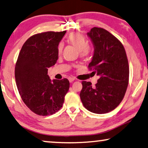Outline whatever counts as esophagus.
Returning <instances> with one entry per match:
<instances>
[{
  "instance_id": "obj_1",
  "label": "esophagus",
  "mask_w": 148,
  "mask_h": 148,
  "mask_svg": "<svg viewBox=\"0 0 148 148\" xmlns=\"http://www.w3.org/2000/svg\"><path fill=\"white\" fill-rule=\"evenodd\" d=\"M68 80H69L70 82H74L75 80H76V78H75L74 77H70V78H68Z\"/></svg>"
}]
</instances>
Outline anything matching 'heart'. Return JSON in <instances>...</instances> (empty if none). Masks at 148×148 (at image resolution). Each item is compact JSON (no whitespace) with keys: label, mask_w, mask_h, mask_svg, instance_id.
I'll return each mask as SVG.
<instances>
[{"label":"heart","mask_w":148,"mask_h":148,"mask_svg":"<svg viewBox=\"0 0 148 148\" xmlns=\"http://www.w3.org/2000/svg\"><path fill=\"white\" fill-rule=\"evenodd\" d=\"M68 42L72 44L79 51L80 57L82 58H86L90 53V50L88 46V43L86 38L78 33H72L68 36ZM63 48V44L60 43L58 46V51L61 53Z\"/></svg>","instance_id":"b5f03b06"}]
</instances>
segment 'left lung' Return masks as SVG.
Listing matches in <instances>:
<instances>
[{
  "mask_svg": "<svg viewBox=\"0 0 148 148\" xmlns=\"http://www.w3.org/2000/svg\"><path fill=\"white\" fill-rule=\"evenodd\" d=\"M87 35L94 47L88 67L99 76L95 86L82 81L81 101L89 111L104 114L119 105L125 94L129 82V64L122 43L103 28L93 27Z\"/></svg>",
  "mask_w": 148,
  "mask_h": 148,
  "instance_id": "obj_1",
  "label": "left lung"
}]
</instances>
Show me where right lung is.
<instances>
[{"instance_id":"right-lung-1","label":"right lung","mask_w":148,"mask_h":148,"mask_svg":"<svg viewBox=\"0 0 148 148\" xmlns=\"http://www.w3.org/2000/svg\"><path fill=\"white\" fill-rule=\"evenodd\" d=\"M66 31L34 35L23 45L16 61L14 75L16 86L27 107L39 115H52L62 107L70 82L53 79L48 68L58 59V46Z\"/></svg>"}]
</instances>
